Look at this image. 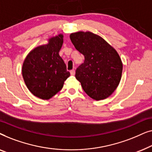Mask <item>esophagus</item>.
<instances>
[{
  "label": "esophagus",
  "mask_w": 152,
  "mask_h": 152,
  "mask_svg": "<svg viewBox=\"0 0 152 152\" xmlns=\"http://www.w3.org/2000/svg\"><path fill=\"white\" fill-rule=\"evenodd\" d=\"M70 75H71L72 76H74L75 74V70H71L70 71Z\"/></svg>",
  "instance_id": "1"
}]
</instances>
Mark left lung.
Returning a JSON list of instances; mask_svg holds the SVG:
<instances>
[{
  "label": "left lung",
  "instance_id": "1",
  "mask_svg": "<svg viewBox=\"0 0 152 152\" xmlns=\"http://www.w3.org/2000/svg\"><path fill=\"white\" fill-rule=\"evenodd\" d=\"M72 44L84 56L77 68L75 77L83 90L95 100L107 98L120 82L122 63L117 51L103 38L91 32L70 35Z\"/></svg>",
  "mask_w": 152,
  "mask_h": 152
}]
</instances>
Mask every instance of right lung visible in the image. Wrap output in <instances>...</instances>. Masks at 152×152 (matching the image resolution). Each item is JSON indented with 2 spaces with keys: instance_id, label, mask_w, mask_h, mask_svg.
Returning a JSON list of instances; mask_svg holds the SVG:
<instances>
[{
  "instance_id": "right-lung-1",
  "label": "right lung",
  "mask_w": 152,
  "mask_h": 152,
  "mask_svg": "<svg viewBox=\"0 0 152 152\" xmlns=\"http://www.w3.org/2000/svg\"><path fill=\"white\" fill-rule=\"evenodd\" d=\"M63 34L51 37L47 44L31 50L25 59L22 75L29 91L34 96L49 99L61 91L70 76L59 55L63 45Z\"/></svg>"
}]
</instances>
